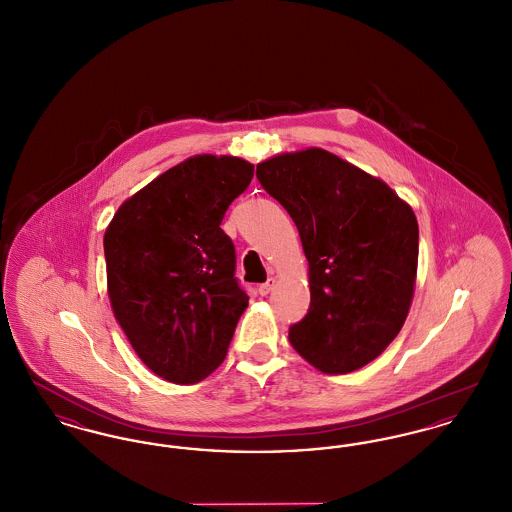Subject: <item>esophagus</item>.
Here are the masks:
<instances>
[{"instance_id": "esophagus-1", "label": "esophagus", "mask_w": 512, "mask_h": 512, "mask_svg": "<svg viewBox=\"0 0 512 512\" xmlns=\"http://www.w3.org/2000/svg\"><path fill=\"white\" fill-rule=\"evenodd\" d=\"M274 286H276V278H268L265 284L259 286V293H261V295H268V293L274 290Z\"/></svg>"}]
</instances>
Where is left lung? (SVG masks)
<instances>
[{
    "instance_id": "left-lung-1",
    "label": "left lung",
    "mask_w": 512,
    "mask_h": 512,
    "mask_svg": "<svg viewBox=\"0 0 512 512\" xmlns=\"http://www.w3.org/2000/svg\"><path fill=\"white\" fill-rule=\"evenodd\" d=\"M309 261L311 307L290 328L293 349L324 374L374 361L413 303L418 222L407 201L338 155L309 147L257 165Z\"/></svg>"
}]
</instances>
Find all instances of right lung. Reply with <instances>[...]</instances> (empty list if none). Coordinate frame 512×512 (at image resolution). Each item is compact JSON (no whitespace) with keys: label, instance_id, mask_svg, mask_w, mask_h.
<instances>
[{"label":"right lung","instance_id":"1","mask_svg":"<svg viewBox=\"0 0 512 512\" xmlns=\"http://www.w3.org/2000/svg\"><path fill=\"white\" fill-rule=\"evenodd\" d=\"M253 169L232 155H194L128 197L105 230L113 315L142 363L172 384L207 378L247 309L220 222Z\"/></svg>","mask_w":512,"mask_h":512}]
</instances>
